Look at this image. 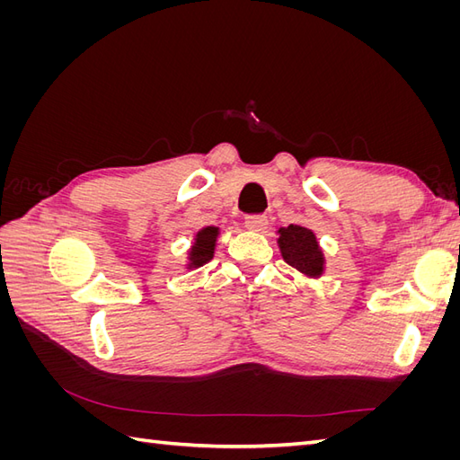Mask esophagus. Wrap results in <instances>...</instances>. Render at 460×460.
Returning a JSON list of instances; mask_svg holds the SVG:
<instances>
[{
	"instance_id": "obj_1",
	"label": "esophagus",
	"mask_w": 460,
	"mask_h": 460,
	"mask_svg": "<svg viewBox=\"0 0 460 460\" xmlns=\"http://www.w3.org/2000/svg\"><path fill=\"white\" fill-rule=\"evenodd\" d=\"M245 226L249 230H253V232H262V230H267L269 220L264 215H247L245 217Z\"/></svg>"
}]
</instances>
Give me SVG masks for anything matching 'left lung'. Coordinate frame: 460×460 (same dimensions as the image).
Segmentation results:
<instances>
[{
	"mask_svg": "<svg viewBox=\"0 0 460 460\" xmlns=\"http://www.w3.org/2000/svg\"><path fill=\"white\" fill-rule=\"evenodd\" d=\"M276 234L278 247H280V253L289 267H294L307 278H320L324 274V252L320 249L313 230L299 225H289L286 228H278Z\"/></svg>",
	"mask_w": 460,
	"mask_h": 460,
	"instance_id": "obj_1",
	"label": "left lung"
}]
</instances>
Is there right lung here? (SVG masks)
<instances>
[{
	"instance_id": "obj_1",
	"label": "right lung",
	"mask_w": 460,
	"mask_h": 460,
	"mask_svg": "<svg viewBox=\"0 0 460 460\" xmlns=\"http://www.w3.org/2000/svg\"><path fill=\"white\" fill-rule=\"evenodd\" d=\"M218 234H220V230L217 226H205L196 234V238H193V243L188 252L186 269H190V270L199 269L205 262L213 259Z\"/></svg>"
}]
</instances>
